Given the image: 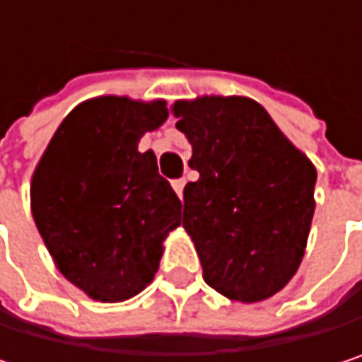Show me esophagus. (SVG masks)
Listing matches in <instances>:
<instances>
[{"instance_id":"esophagus-1","label":"esophagus","mask_w":362,"mask_h":362,"mask_svg":"<svg viewBox=\"0 0 362 362\" xmlns=\"http://www.w3.org/2000/svg\"><path fill=\"white\" fill-rule=\"evenodd\" d=\"M184 184H186V178H178V180L172 182V186H174V190L178 192V197L182 199V192H184Z\"/></svg>"}]
</instances>
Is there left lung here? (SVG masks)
Wrapping results in <instances>:
<instances>
[{
  "instance_id": "1",
  "label": "left lung",
  "mask_w": 362,
  "mask_h": 362,
  "mask_svg": "<svg viewBox=\"0 0 362 362\" xmlns=\"http://www.w3.org/2000/svg\"><path fill=\"white\" fill-rule=\"evenodd\" d=\"M176 127L192 144L182 226L209 287L259 302L296 274L315 214V165L270 115L241 96L176 103Z\"/></svg>"
}]
</instances>
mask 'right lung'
Wrapping results in <instances>:
<instances>
[{"instance_id": "obj_1", "label": "right lung", "mask_w": 362, "mask_h": 362, "mask_svg": "<svg viewBox=\"0 0 362 362\" xmlns=\"http://www.w3.org/2000/svg\"><path fill=\"white\" fill-rule=\"evenodd\" d=\"M168 119L163 100L105 96L73 110L47 144L31 184L37 230L58 270L90 298L123 302L155 276L182 203L159 176L144 132Z\"/></svg>"}]
</instances>
